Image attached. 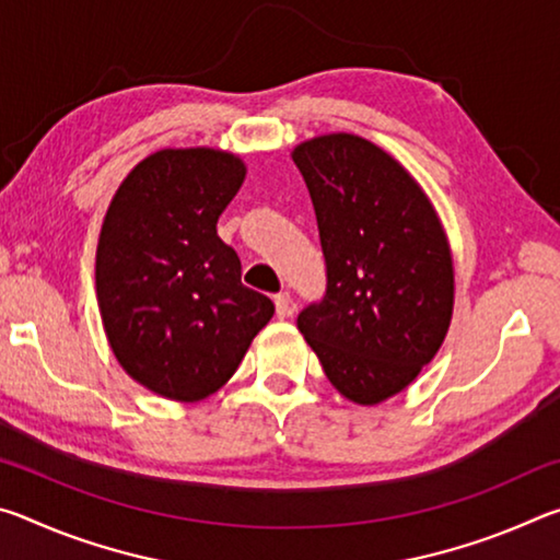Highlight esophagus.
Returning <instances> with one entry per match:
<instances>
[{
	"mask_svg": "<svg viewBox=\"0 0 560 560\" xmlns=\"http://www.w3.org/2000/svg\"><path fill=\"white\" fill-rule=\"evenodd\" d=\"M273 306H277V316L279 318H287L293 314V301L287 291H281L273 296Z\"/></svg>",
	"mask_w": 560,
	"mask_h": 560,
	"instance_id": "34e87169",
	"label": "esophagus"
}]
</instances>
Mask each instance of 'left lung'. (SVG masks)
Wrapping results in <instances>:
<instances>
[{"label":"left lung","instance_id":"obj_1","mask_svg":"<svg viewBox=\"0 0 560 560\" xmlns=\"http://www.w3.org/2000/svg\"><path fill=\"white\" fill-rule=\"evenodd\" d=\"M328 289L299 330L346 400L371 407L417 381L454 314V259L438 210L400 160L355 132L303 140Z\"/></svg>","mask_w":560,"mask_h":560}]
</instances>
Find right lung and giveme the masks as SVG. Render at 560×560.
Wrapping results in <instances>:
<instances>
[{
	"label": "right lung",
	"mask_w": 560,
	"mask_h": 560,
	"mask_svg": "<svg viewBox=\"0 0 560 560\" xmlns=\"http://www.w3.org/2000/svg\"><path fill=\"white\" fill-rule=\"evenodd\" d=\"M246 177L222 148H163L130 170L96 249L103 334L132 381L165 400L200 402L236 373L273 303L242 283L217 220Z\"/></svg>",
	"instance_id": "right-lung-1"
}]
</instances>
